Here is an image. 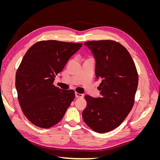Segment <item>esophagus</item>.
<instances>
[{"label": "esophagus", "mask_w": 160, "mask_h": 160, "mask_svg": "<svg viewBox=\"0 0 160 160\" xmlns=\"http://www.w3.org/2000/svg\"><path fill=\"white\" fill-rule=\"evenodd\" d=\"M83 94H81V93H77V92H75V97L77 98H83Z\"/></svg>", "instance_id": "34e87169"}]
</instances>
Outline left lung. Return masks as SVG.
I'll use <instances>...</instances> for the list:
<instances>
[{
    "mask_svg": "<svg viewBox=\"0 0 160 160\" xmlns=\"http://www.w3.org/2000/svg\"><path fill=\"white\" fill-rule=\"evenodd\" d=\"M84 45L95 59L101 96L85 95L87 106L82 115L91 129L106 133L119 126L132 110L138 85V71L129 52L118 42L91 41Z\"/></svg>",
    "mask_w": 160,
    "mask_h": 160,
    "instance_id": "8db88e82",
    "label": "left lung"
}]
</instances>
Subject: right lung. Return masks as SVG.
Listing matches in <instances>:
<instances>
[{"label": "right lung", "mask_w": 160, "mask_h": 160, "mask_svg": "<svg viewBox=\"0 0 160 160\" xmlns=\"http://www.w3.org/2000/svg\"><path fill=\"white\" fill-rule=\"evenodd\" d=\"M82 45L41 41L24 55L16 72L15 86L24 115L36 126L48 129L57 124L74 99L73 90H62L53 82Z\"/></svg>", "instance_id": "add662e5"}]
</instances>
